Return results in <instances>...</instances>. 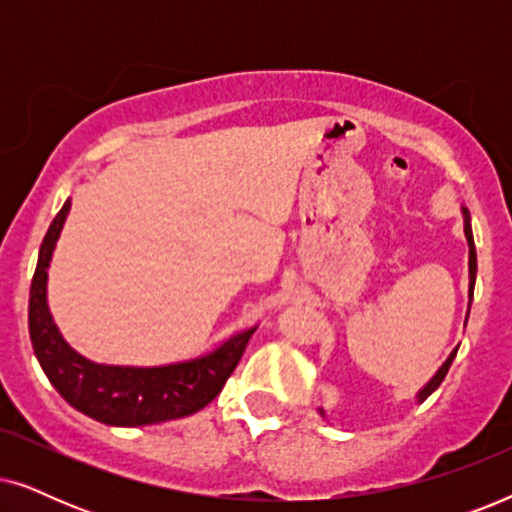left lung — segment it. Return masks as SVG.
<instances>
[{"label": "left lung", "instance_id": "obj_1", "mask_svg": "<svg viewBox=\"0 0 512 512\" xmlns=\"http://www.w3.org/2000/svg\"><path fill=\"white\" fill-rule=\"evenodd\" d=\"M461 212H464V233H466V240H468V272H471V284H468V291H471V298H473V286H475V272H478V258H475V244H473V233H471V216H468V209L466 207H461ZM471 307V305H468ZM468 319V317H466ZM459 349V347H457ZM457 349H454V352L447 356V361L443 363V366H440V370L436 375L431 377V382L426 384V387L419 391L417 394V398L419 401H426V398H429L433 391H436L438 387H440V382L445 380V375H447V370H450V366H452V361H454V356H457Z\"/></svg>", "mask_w": 512, "mask_h": 512}]
</instances>
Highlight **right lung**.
Instances as JSON below:
<instances>
[{
	"mask_svg": "<svg viewBox=\"0 0 512 512\" xmlns=\"http://www.w3.org/2000/svg\"><path fill=\"white\" fill-rule=\"evenodd\" d=\"M69 214V200L41 242L30 289V338L34 354L58 394L83 415L109 426H144L193 415L209 405L249 345V331L237 333L212 354L156 368L104 366L76 354L62 340L46 303L48 265Z\"/></svg>",
	"mask_w": 512,
	"mask_h": 512,
	"instance_id": "add662e5",
	"label": "right lung"
}]
</instances>
